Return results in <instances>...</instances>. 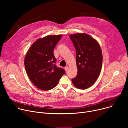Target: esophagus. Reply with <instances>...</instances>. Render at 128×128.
<instances>
[{
  "instance_id": "1",
  "label": "esophagus",
  "mask_w": 128,
  "mask_h": 128,
  "mask_svg": "<svg viewBox=\"0 0 128 128\" xmlns=\"http://www.w3.org/2000/svg\"><path fill=\"white\" fill-rule=\"evenodd\" d=\"M64 69L65 70V71H68V66H66L64 68Z\"/></svg>"
}]
</instances>
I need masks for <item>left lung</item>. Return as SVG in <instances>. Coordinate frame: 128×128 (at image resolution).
<instances>
[{
	"label": "left lung",
	"instance_id": "8db88e82",
	"mask_svg": "<svg viewBox=\"0 0 128 128\" xmlns=\"http://www.w3.org/2000/svg\"><path fill=\"white\" fill-rule=\"evenodd\" d=\"M76 49L78 72L72 79L73 84L80 89H86L95 83L101 70L103 56L96 40L84 33L70 35Z\"/></svg>",
	"mask_w": 128,
	"mask_h": 128
}]
</instances>
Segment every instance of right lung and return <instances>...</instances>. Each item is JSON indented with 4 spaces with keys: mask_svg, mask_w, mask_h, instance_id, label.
Returning a JSON list of instances; mask_svg holds the SVG:
<instances>
[{
    "mask_svg": "<svg viewBox=\"0 0 128 128\" xmlns=\"http://www.w3.org/2000/svg\"><path fill=\"white\" fill-rule=\"evenodd\" d=\"M62 37V35H48L38 39L26 54V73L39 89L46 91L54 88L65 74L64 70L55 64L56 60L53 54L54 48Z\"/></svg>",
    "mask_w": 128,
    "mask_h": 128,
    "instance_id": "1",
    "label": "right lung"
}]
</instances>
